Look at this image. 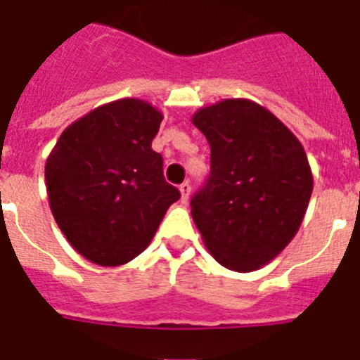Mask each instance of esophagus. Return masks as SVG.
I'll return each mask as SVG.
<instances>
[{"mask_svg":"<svg viewBox=\"0 0 360 360\" xmlns=\"http://www.w3.org/2000/svg\"><path fill=\"white\" fill-rule=\"evenodd\" d=\"M180 193H182V202L186 203L187 200H189V195H191V184L189 182L180 184Z\"/></svg>","mask_w":360,"mask_h":360,"instance_id":"34e87169","label":"esophagus"}]
</instances>
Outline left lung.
<instances>
[{
    "label": "left lung",
    "mask_w": 360,
    "mask_h": 360,
    "mask_svg": "<svg viewBox=\"0 0 360 360\" xmlns=\"http://www.w3.org/2000/svg\"><path fill=\"white\" fill-rule=\"evenodd\" d=\"M193 124L211 146V173L191 200L203 243L225 269H259L301 227L314 189L307 153L278 117L247 98L202 108Z\"/></svg>",
    "instance_id": "1"
}]
</instances>
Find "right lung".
Returning a JSON list of instances; mask_svg holds the SVG:
<instances>
[{
  "mask_svg": "<svg viewBox=\"0 0 360 360\" xmlns=\"http://www.w3.org/2000/svg\"><path fill=\"white\" fill-rule=\"evenodd\" d=\"M162 113L141 98L95 108L61 133L44 165L50 209L73 249L119 266L151 243L180 191L151 149Z\"/></svg>",
  "mask_w": 360,
  "mask_h": 360,
  "instance_id": "1",
  "label": "right lung"
}]
</instances>
